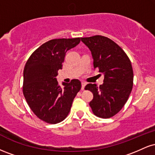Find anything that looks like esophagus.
I'll list each match as a JSON object with an SVG mask.
<instances>
[{
  "mask_svg": "<svg viewBox=\"0 0 155 155\" xmlns=\"http://www.w3.org/2000/svg\"><path fill=\"white\" fill-rule=\"evenodd\" d=\"M87 84H86V82H84V81H82V82H81V90H84V87H85V85H86Z\"/></svg>",
  "mask_w": 155,
  "mask_h": 155,
  "instance_id": "esophagus-1",
  "label": "esophagus"
}]
</instances>
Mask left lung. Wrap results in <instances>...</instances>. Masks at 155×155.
<instances>
[{"label": "left lung", "mask_w": 155, "mask_h": 155, "mask_svg": "<svg viewBox=\"0 0 155 155\" xmlns=\"http://www.w3.org/2000/svg\"><path fill=\"white\" fill-rule=\"evenodd\" d=\"M81 40L91 51L94 69L104 75V83L99 87L95 84L85 86L93 94L90 106L95 116L110 118L122 109L132 91L131 62L123 49L107 37L97 35Z\"/></svg>", "instance_id": "8db88e82"}]
</instances>
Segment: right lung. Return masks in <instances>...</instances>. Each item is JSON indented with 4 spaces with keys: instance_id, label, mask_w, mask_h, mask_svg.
Wrapping results in <instances>:
<instances>
[{
    "instance_id": "add662e5",
    "label": "right lung",
    "mask_w": 155,
    "mask_h": 155,
    "mask_svg": "<svg viewBox=\"0 0 155 155\" xmlns=\"http://www.w3.org/2000/svg\"><path fill=\"white\" fill-rule=\"evenodd\" d=\"M80 38L52 39L33 51L23 71L22 91L28 106L38 118L49 124L65 120L81 87L73 79L60 87L57 81L65 53L79 44Z\"/></svg>"
}]
</instances>
